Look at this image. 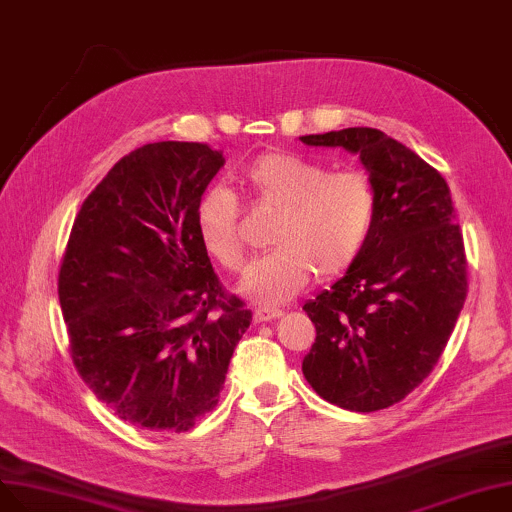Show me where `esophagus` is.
<instances>
[{"label": "esophagus", "instance_id": "1", "mask_svg": "<svg viewBox=\"0 0 512 512\" xmlns=\"http://www.w3.org/2000/svg\"><path fill=\"white\" fill-rule=\"evenodd\" d=\"M280 316H282V310H270V308H257L253 312L255 323H268V320H274Z\"/></svg>", "mask_w": 512, "mask_h": 512}]
</instances>
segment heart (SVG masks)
I'll return each instance as SVG.
<instances>
[{
	"instance_id": "b5f03b06",
	"label": "heart",
	"mask_w": 512,
	"mask_h": 512,
	"mask_svg": "<svg viewBox=\"0 0 512 512\" xmlns=\"http://www.w3.org/2000/svg\"><path fill=\"white\" fill-rule=\"evenodd\" d=\"M236 183L255 202L276 208L270 230L276 249L257 257L238 285L253 304H287L316 272L335 276L363 253L375 221V194L363 173H329L291 151H270L246 164ZM238 217V200L223 187L208 189L196 211L204 251L232 272L244 263Z\"/></svg>"
}]
</instances>
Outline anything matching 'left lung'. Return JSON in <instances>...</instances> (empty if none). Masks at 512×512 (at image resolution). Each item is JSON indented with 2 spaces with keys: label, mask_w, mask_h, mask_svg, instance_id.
Masks as SVG:
<instances>
[{
  "label": "left lung",
  "mask_w": 512,
  "mask_h": 512,
  "mask_svg": "<svg viewBox=\"0 0 512 512\" xmlns=\"http://www.w3.org/2000/svg\"><path fill=\"white\" fill-rule=\"evenodd\" d=\"M361 158L375 221L363 253L331 289L304 304L316 327L308 384L348 411L403 401L443 354L468 291L460 225L445 179L377 128L299 137Z\"/></svg>",
  "instance_id": "1"
}]
</instances>
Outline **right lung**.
<instances>
[{
	"label": "right lung",
	"instance_id": "right-lung-1",
	"mask_svg": "<svg viewBox=\"0 0 512 512\" xmlns=\"http://www.w3.org/2000/svg\"><path fill=\"white\" fill-rule=\"evenodd\" d=\"M225 158L202 143L130 151L84 200L59 274L73 365L120 420L185 432L211 411L253 314L227 297L196 230Z\"/></svg>",
	"mask_w": 512,
	"mask_h": 512
}]
</instances>
